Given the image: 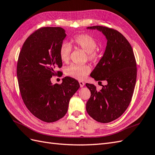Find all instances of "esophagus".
<instances>
[{
    "label": "esophagus",
    "mask_w": 155,
    "mask_h": 155,
    "mask_svg": "<svg viewBox=\"0 0 155 155\" xmlns=\"http://www.w3.org/2000/svg\"><path fill=\"white\" fill-rule=\"evenodd\" d=\"M79 84H80V86L81 87V88L83 86H84V85H85V83L83 81H79Z\"/></svg>",
    "instance_id": "esophagus-1"
}]
</instances>
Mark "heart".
Instances as JSON below:
<instances>
[{
	"label": "heart",
	"instance_id": "obj_1",
	"mask_svg": "<svg viewBox=\"0 0 155 155\" xmlns=\"http://www.w3.org/2000/svg\"><path fill=\"white\" fill-rule=\"evenodd\" d=\"M71 43L75 47L81 48L87 53V58L92 62H96L100 57V52L97 49L96 40L88 34L77 35L71 40ZM71 51V46L67 42L62 43L59 50V55L61 60L67 63L70 58ZM91 71L88 65H78L72 64L65 69V74L77 80H82Z\"/></svg>",
	"mask_w": 155,
	"mask_h": 155
}]
</instances>
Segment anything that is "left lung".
I'll return each instance as SVG.
<instances>
[{
	"label": "left lung",
	"mask_w": 155,
	"mask_h": 155,
	"mask_svg": "<svg viewBox=\"0 0 155 155\" xmlns=\"http://www.w3.org/2000/svg\"><path fill=\"white\" fill-rule=\"evenodd\" d=\"M87 29H97L107 39L104 55L90 76L107 84L97 91L94 84L86 83L91 92L86 110L96 121L108 123L120 117L130 105L136 82V59L130 44L118 31L99 25Z\"/></svg>",
	"instance_id": "left-lung-1"
}]
</instances>
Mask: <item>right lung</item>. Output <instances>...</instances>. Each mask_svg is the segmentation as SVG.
I'll list each match as a JSON object with an SVG mask.
<instances>
[{
	"instance_id": "obj_1",
	"label": "right lung",
	"mask_w": 155,
	"mask_h": 155,
	"mask_svg": "<svg viewBox=\"0 0 155 155\" xmlns=\"http://www.w3.org/2000/svg\"><path fill=\"white\" fill-rule=\"evenodd\" d=\"M61 27H42L26 39L19 55L17 77L27 108L40 120L54 122L65 115L70 99L80 84L69 77L61 84L51 78L62 66L59 50L66 37Z\"/></svg>"
}]
</instances>
